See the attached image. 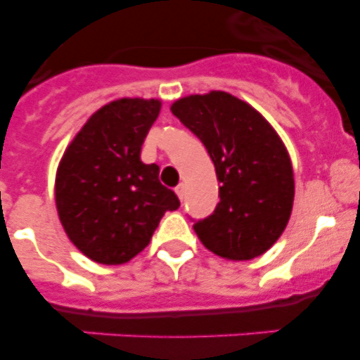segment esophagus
<instances>
[{
  "instance_id": "esophagus-1",
  "label": "esophagus",
  "mask_w": 360,
  "mask_h": 360,
  "mask_svg": "<svg viewBox=\"0 0 360 360\" xmlns=\"http://www.w3.org/2000/svg\"><path fill=\"white\" fill-rule=\"evenodd\" d=\"M174 193H176V195H178V198L184 200V198H186V186H184V184H180V186H178L176 189H174Z\"/></svg>"
}]
</instances>
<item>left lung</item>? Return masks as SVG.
Here are the masks:
<instances>
[{
  "label": "left lung",
  "mask_w": 360,
  "mask_h": 360,
  "mask_svg": "<svg viewBox=\"0 0 360 360\" xmlns=\"http://www.w3.org/2000/svg\"><path fill=\"white\" fill-rule=\"evenodd\" d=\"M173 115L207 149L219 182V203L193 229L216 256L245 262L281 236L294 205L288 151L259 111L227 91L178 98Z\"/></svg>",
  "instance_id": "obj_1"
}]
</instances>
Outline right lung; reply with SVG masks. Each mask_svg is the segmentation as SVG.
I'll return each instance as SVG.
<instances>
[{
  "instance_id": "1",
  "label": "right lung",
  "mask_w": 360,
  "mask_h": 360,
  "mask_svg": "<svg viewBox=\"0 0 360 360\" xmlns=\"http://www.w3.org/2000/svg\"><path fill=\"white\" fill-rule=\"evenodd\" d=\"M158 98H119L97 110L63 155L56 205L66 236L91 262L120 265L142 252L165 211L180 207L141 149Z\"/></svg>"
}]
</instances>
